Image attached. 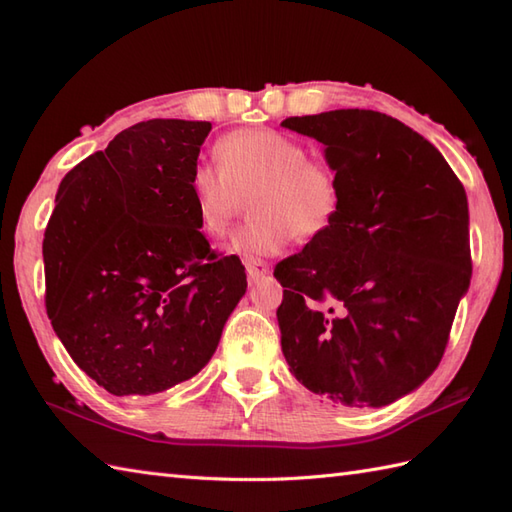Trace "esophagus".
Listing matches in <instances>:
<instances>
[{
    "instance_id": "34e87169",
    "label": "esophagus",
    "mask_w": 512,
    "mask_h": 512,
    "mask_svg": "<svg viewBox=\"0 0 512 512\" xmlns=\"http://www.w3.org/2000/svg\"><path fill=\"white\" fill-rule=\"evenodd\" d=\"M246 275L250 281H259L264 275H268V264L264 262V259H257V257H246Z\"/></svg>"
}]
</instances>
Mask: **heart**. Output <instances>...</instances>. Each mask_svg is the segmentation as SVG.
Segmentation results:
<instances>
[{
    "mask_svg": "<svg viewBox=\"0 0 512 512\" xmlns=\"http://www.w3.org/2000/svg\"><path fill=\"white\" fill-rule=\"evenodd\" d=\"M217 167L191 173V198L202 233L220 239L248 198L250 215L233 237L242 255H273L292 237L328 231L341 206L339 173L308 156L295 136L270 127L237 129L215 145Z\"/></svg>",
    "mask_w": 512,
    "mask_h": 512,
    "instance_id": "1",
    "label": "heart"
}]
</instances>
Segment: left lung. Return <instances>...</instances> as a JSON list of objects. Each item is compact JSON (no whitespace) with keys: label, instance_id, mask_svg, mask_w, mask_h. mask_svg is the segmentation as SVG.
Instances as JSON below:
<instances>
[{"label":"left lung","instance_id":"8db88e82","mask_svg":"<svg viewBox=\"0 0 512 512\" xmlns=\"http://www.w3.org/2000/svg\"><path fill=\"white\" fill-rule=\"evenodd\" d=\"M339 173L328 231L275 266L290 372L341 407H383L442 361L471 281L469 204L429 140L374 110L290 116ZM323 305L329 308L322 310Z\"/></svg>","mask_w":512,"mask_h":512}]
</instances>
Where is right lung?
<instances>
[{"instance_id": "1", "label": "right lung", "mask_w": 512, "mask_h": 512, "mask_svg": "<svg viewBox=\"0 0 512 512\" xmlns=\"http://www.w3.org/2000/svg\"><path fill=\"white\" fill-rule=\"evenodd\" d=\"M206 121L151 118L65 173L43 233L46 312L63 347L114 396L195 376L246 292L191 198Z\"/></svg>"}]
</instances>
